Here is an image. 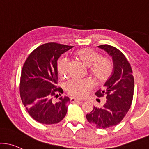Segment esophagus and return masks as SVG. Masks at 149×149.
I'll list each match as a JSON object with an SVG mask.
<instances>
[{
	"label": "esophagus",
	"instance_id": "obj_1",
	"mask_svg": "<svg viewBox=\"0 0 149 149\" xmlns=\"http://www.w3.org/2000/svg\"><path fill=\"white\" fill-rule=\"evenodd\" d=\"M70 100H71V102H80V101H81V100L76 98V97H71V98H70Z\"/></svg>",
	"mask_w": 149,
	"mask_h": 149
}]
</instances>
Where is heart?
Segmentation results:
<instances>
[{"label": "heart", "instance_id": "b5f03b06", "mask_svg": "<svg viewBox=\"0 0 149 149\" xmlns=\"http://www.w3.org/2000/svg\"><path fill=\"white\" fill-rule=\"evenodd\" d=\"M76 56L86 66H90L89 71L99 81H104L109 77L112 71V63L107 57L100 56L95 51L90 48H83L76 52ZM68 60L61 58L57 63V71L61 77L68 74ZM93 87L91 80L73 78L66 83V91L71 95L83 97Z\"/></svg>", "mask_w": 149, "mask_h": 149}]
</instances>
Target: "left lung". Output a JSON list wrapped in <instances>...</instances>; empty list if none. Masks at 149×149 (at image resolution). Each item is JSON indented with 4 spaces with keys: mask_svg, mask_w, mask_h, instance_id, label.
I'll use <instances>...</instances> for the list:
<instances>
[{
    "mask_svg": "<svg viewBox=\"0 0 149 149\" xmlns=\"http://www.w3.org/2000/svg\"><path fill=\"white\" fill-rule=\"evenodd\" d=\"M97 47L112 57L114 69L103 90L95 93L99 97L104 96L105 102L102 107H93L86 118L94 127L107 129L118 125L128 112L133 99L134 80L130 63L120 50L107 45Z\"/></svg>",
    "mask_w": 149,
    "mask_h": 149,
    "instance_id": "obj_1",
    "label": "left lung"
}]
</instances>
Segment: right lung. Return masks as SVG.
<instances>
[{"instance_id":"obj_1","label":"right lung","mask_w":149,"mask_h":149,"mask_svg":"<svg viewBox=\"0 0 149 149\" xmlns=\"http://www.w3.org/2000/svg\"><path fill=\"white\" fill-rule=\"evenodd\" d=\"M73 47L47 43L36 48L24 62L21 72L20 97L28 113L34 120L45 125L58 123L66 116L69 97L53 100L57 88V61Z\"/></svg>"}]
</instances>
